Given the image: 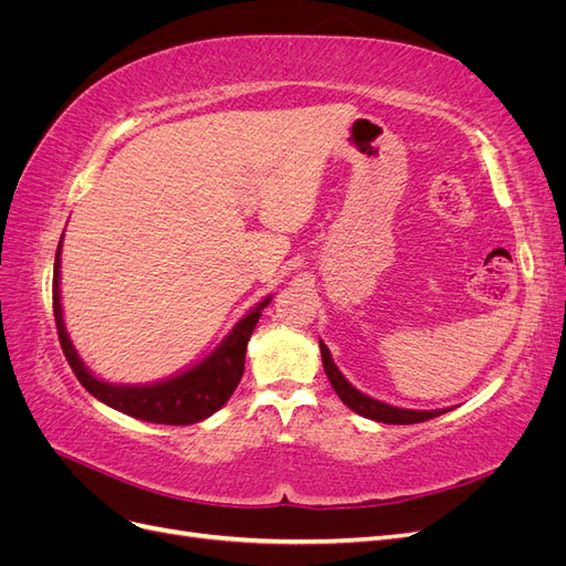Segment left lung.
<instances>
[{
	"label": "left lung",
	"mask_w": 566,
	"mask_h": 566,
	"mask_svg": "<svg viewBox=\"0 0 566 566\" xmlns=\"http://www.w3.org/2000/svg\"><path fill=\"white\" fill-rule=\"evenodd\" d=\"M321 345V358H323V368L325 375H328V380L333 385V389L337 391V397L342 399V403L349 406L354 413L370 418L375 422H385V424H413V422H424V420H432L441 413H447L449 408H439V410H410V408H397V406H389L385 401H378L368 397V394L358 391L356 387H352L347 382L345 375H342L333 361V356L328 352V347Z\"/></svg>",
	"instance_id": "1"
}]
</instances>
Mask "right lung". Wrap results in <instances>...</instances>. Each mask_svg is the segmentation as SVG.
<instances>
[{
	"instance_id": "add662e5",
	"label": "right lung",
	"mask_w": 566,
	"mask_h": 566,
	"mask_svg": "<svg viewBox=\"0 0 566 566\" xmlns=\"http://www.w3.org/2000/svg\"><path fill=\"white\" fill-rule=\"evenodd\" d=\"M63 243V235H61ZM61 243L56 248L54 260V321L59 328L61 349L71 364L73 373L82 387L92 397L104 401L106 406L119 410V413L132 416L136 420L158 422V424H193L224 406L245 370V349L262 310L271 302V297L262 300L250 310L241 321L233 325V331L221 339V345L200 364L188 368L175 378H167L153 385H111L98 380L92 370L82 364L71 337H67L63 310H61Z\"/></svg>"
}]
</instances>
